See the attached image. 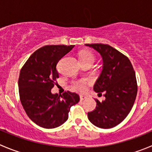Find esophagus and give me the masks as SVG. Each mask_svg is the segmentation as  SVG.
Returning a JSON list of instances; mask_svg holds the SVG:
<instances>
[{"mask_svg": "<svg viewBox=\"0 0 152 152\" xmlns=\"http://www.w3.org/2000/svg\"><path fill=\"white\" fill-rule=\"evenodd\" d=\"M85 98H86V97L84 96H82V95L80 96V100H81V101H82V100H84Z\"/></svg>", "mask_w": 152, "mask_h": 152, "instance_id": "1", "label": "esophagus"}]
</instances>
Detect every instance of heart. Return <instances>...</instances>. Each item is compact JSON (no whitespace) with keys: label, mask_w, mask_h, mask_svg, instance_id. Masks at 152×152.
<instances>
[{"label":"heart","mask_w":152,"mask_h":152,"mask_svg":"<svg viewBox=\"0 0 152 152\" xmlns=\"http://www.w3.org/2000/svg\"><path fill=\"white\" fill-rule=\"evenodd\" d=\"M79 60L82 65L83 64H91L92 65L95 61L96 57L91 51L88 50H82L79 53ZM87 80L80 79V80L73 81L71 83L72 89L78 92H84L86 89Z\"/></svg>","instance_id":"heart-1"}]
</instances>
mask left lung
Returning <instances> with one entry per match:
<instances>
[{"label": "left lung", "mask_w": 152, "mask_h": 152, "mask_svg": "<svg viewBox=\"0 0 152 152\" xmlns=\"http://www.w3.org/2000/svg\"><path fill=\"white\" fill-rule=\"evenodd\" d=\"M102 58V70L94 86L98 95L105 99L96 100V106L88 112V120L101 129H110L124 120L132 110L137 94V84L133 66L127 56L111 46L87 44Z\"/></svg>", "instance_id": "1"}]
</instances>
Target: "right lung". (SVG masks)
<instances>
[{"label":"right lung","instance_id":"right-lung-1","mask_svg":"<svg viewBox=\"0 0 152 152\" xmlns=\"http://www.w3.org/2000/svg\"><path fill=\"white\" fill-rule=\"evenodd\" d=\"M74 45H47L30 56L20 71V102L32 122L45 129H54L65 123L71 106L79 101L76 93L53 94L58 78L56 65Z\"/></svg>","mask_w":152,"mask_h":152}]
</instances>
